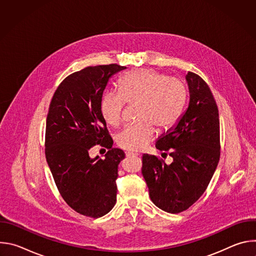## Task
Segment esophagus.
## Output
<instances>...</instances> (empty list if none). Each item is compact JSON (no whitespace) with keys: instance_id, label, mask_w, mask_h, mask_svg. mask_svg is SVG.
Listing matches in <instances>:
<instances>
[{"instance_id":"34e87169","label":"esophagus","mask_w":256,"mask_h":256,"mask_svg":"<svg viewBox=\"0 0 256 256\" xmlns=\"http://www.w3.org/2000/svg\"><path fill=\"white\" fill-rule=\"evenodd\" d=\"M126 157H138V154H136V153H126Z\"/></svg>"}]
</instances>
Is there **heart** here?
<instances>
[{"label": "heart", "mask_w": 256, "mask_h": 256, "mask_svg": "<svg viewBox=\"0 0 256 256\" xmlns=\"http://www.w3.org/2000/svg\"><path fill=\"white\" fill-rule=\"evenodd\" d=\"M118 91L103 93L99 112L107 124L118 126L126 103H136L138 122L124 128L116 136L120 147L132 153L142 151L155 138L156 126L160 130L171 126L186 99V88L180 80L148 68L126 72L118 80Z\"/></svg>", "instance_id": "obj_1"}]
</instances>
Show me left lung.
Listing matches in <instances>:
<instances>
[{"label":"left lung","instance_id":"1","mask_svg":"<svg viewBox=\"0 0 256 256\" xmlns=\"http://www.w3.org/2000/svg\"><path fill=\"white\" fill-rule=\"evenodd\" d=\"M190 104L176 126L156 142L173 158L167 165L157 156L142 157V174L151 200L159 208L178 214L192 206L206 192L221 154L220 120L212 93L196 72H188Z\"/></svg>","mask_w":256,"mask_h":256}]
</instances>
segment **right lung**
Here are the masks:
<instances>
[{
	"mask_svg": "<svg viewBox=\"0 0 256 256\" xmlns=\"http://www.w3.org/2000/svg\"><path fill=\"white\" fill-rule=\"evenodd\" d=\"M116 64L87 66L58 85L50 104L46 128V157L64 200L77 212L100 218L116 202L120 162L124 159L100 116L99 103L107 82L124 70ZM100 144L104 160H91L90 149Z\"/></svg>",
	"mask_w": 256,
	"mask_h": 256,
	"instance_id": "right-lung-1",
	"label": "right lung"
}]
</instances>
